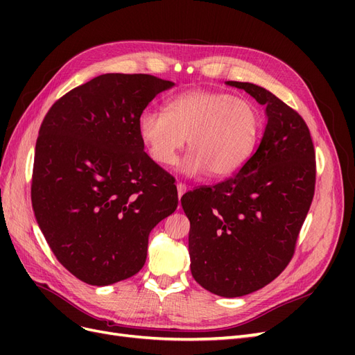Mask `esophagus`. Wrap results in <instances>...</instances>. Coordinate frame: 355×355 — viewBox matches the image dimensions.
Returning a JSON list of instances; mask_svg holds the SVG:
<instances>
[{
  "label": "esophagus",
  "mask_w": 355,
  "mask_h": 355,
  "mask_svg": "<svg viewBox=\"0 0 355 355\" xmlns=\"http://www.w3.org/2000/svg\"><path fill=\"white\" fill-rule=\"evenodd\" d=\"M176 188H178V197H179V198H180L182 196H184L185 192L188 191L187 185H184V184H178V185H176Z\"/></svg>",
  "instance_id": "obj_1"
}]
</instances>
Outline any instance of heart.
<instances>
[{"label": "heart", "instance_id": "b5f03b06", "mask_svg": "<svg viewBox=\"0 0 355 355\" xmlns=\"http://www.w3.org/2000/svg\"><path fill=\"white\" fill-rule=\"evenodd\" d=\"M137 132L159 166H173L188 139L191 151L182 159V173L194 178L210 171L213 178H228L252 158L261 115L250 101L230 93L188 90L173 96L166 111L144 110Z\"/></svg>", "mask_w": 355, "mask_h": 355}]
</instances>
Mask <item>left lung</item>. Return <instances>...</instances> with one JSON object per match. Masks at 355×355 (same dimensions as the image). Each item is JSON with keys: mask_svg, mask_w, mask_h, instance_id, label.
<instances>
[{"mask_svg": "<svg viewBox=\"0 0 355 355\" xmlns=\"http://www.w3.org/2000/svg\"><path fill=\"white\" fill-rule=\"evenodd\" d=\"M265 106L256 153L237 175L180 198L189 219L194 280L209 292L239 297L282 274L295 252L315 187V154L296 111L252 83L225 81Z\"/></svg>", "mask_w": 355, "mask_h": 355, "instance_id": "left-lung-1", "label": "left lung"}]
</instances>
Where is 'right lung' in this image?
Returning a JSON list of instances; mask_svg holds the SVG:
<instances>
[{
    "mask_svg": "<svg viewBox=\"0 0 355 355\" xmlns=\"http://www.w3.org/2000/svg\"><path fill=\"white\" fill-rule=\"evenodd\" d=\"M173 85L103 73L60 98L40 127L32 207L51 252L84 283L110 286L141 271L149 232L178 207L175 179L137 132L139 114Z\"/></svg>",
    "mask_w": 355,
    "mask_h": 355,
    "instance_id": "right-lung-1",
    "label": "right lung"
}]
</instances>
